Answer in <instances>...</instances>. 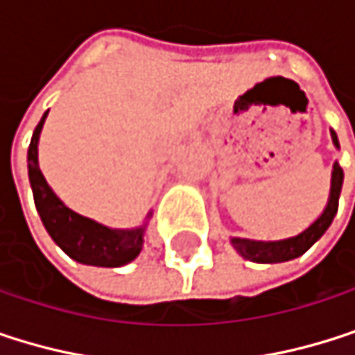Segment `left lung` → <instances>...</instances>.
Returning a JSON list of instances; mask_svg holds the SVG:
<instances>
[{"label":"left lung","mask_w":355,"mask_h":355,"mask_svg":"<svg viewBox=\"0 0 355 355\" xmlns=\"http://www.w3.org/2000/svg\"><path fill=\"white\" fill-rule=\"evenodd\" d=\"M333 132V143L339 147V141H337V135L335 130ZM341 185H343V168L335 162L333 166V185H331V200H329V206L327 210L322 212V216L310 227L306 229L302 235L297 237H291V239H283V241H250V239H231L235 250L252 260V262H262V264H272V262H287V260H293L302 254H306L322 235L324 231L331 227L335 214H337V208H339V196H341Z\"/></svg>","instance_id":"1"}]
</instances>
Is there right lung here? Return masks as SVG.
Wrapping results in <instances>:
<instances>
[{"mask_svg":"<svg viewBox=\"0 0 355 355\" xmlns=\"http://www.w3.org/2000/svg\"><path fill=\"white\" fill-rule=\"evenodd\" d=\"M47 112L43 114L41 122L37 124L31 147H28V179L33 187V198L37 212L51 235V239L76 262L91 264V266H122L135 260L143 245V229L132 231H116L89 220L70 208H66L49 189L37 162V143L39 132Z\"/></svg>","mask_w":355,"mask_h":355,"instance_id":"add662e5","label":"right lung"}]
</instances>
